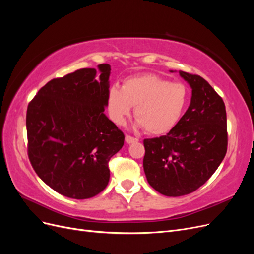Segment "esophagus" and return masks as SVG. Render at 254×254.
Segmentation results:
<instances>
[{
  "mask_svg": "<svg viewBox=\"0 0 254 254\" xmlns=\"http://www.w3.org/2000/svg\"><path fill=\"white\" fill-rule=\"evenodd\" d=\"M125 141L128 144H131V143H135V142H139V139H136V137H133L131 135H126L125 136Z\"/></svg>",
  "mask_w": 254,
  "mask_h": 254,
  "instance_id": "34e87169",
  "label": "esophagus"
}]
</instances>
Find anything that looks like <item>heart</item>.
<instances>
[{"label": "heart", "mask_w": 254, "mask_h": 254, "mask_svg": "<svg viewBox=\"0 0 254 254\" xmlns=\"http://www.w3.org/2000/svg\"><path fill=\"white\" fill-rule=\"evenodd\" d=\"M189 99V90L181 82H170L157 75L145 74L126 79L122 89L113 86L107 95L111 120L124 125L132 106L136 127L149 134L167 133L178 124Z\"/></svg>", "instance_id": "heart-1"}]
</instances>
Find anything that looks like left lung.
<instances>
[{
    "label": "left lung",
    "mask_w": 254,
    "mask_h": 254,
    "mask_svg": "<svg viewBox=\"0 0 254 254\" xmlns=\"http://www.w3.org/2000/svg\"><path fill=\"white\" fill-rule=\"evenodd\" d=\"M179 75L191 88L187 112L166 135L144 140L146 178L168 197L188 195L200 188L218 168L228 146L222 98L199 75L183 71Z\"/></svg>",
    "instance_id": "1"
}]
</instances>
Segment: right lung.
Returning <instances> with one entry per match:
<instances>
[{"mask_svg":"<svg viewBox=\"0 0 254 254\" xmlns=\"http://www.w3.org/2000/svg\"><path fill=\"white\" fill-rule=\"evenodd\" d=\"M80 68L42 87L28 104V158L57 193L88 199L110 178L109 160L125 136L105 114L111 66Z\"/></svg>","mask_w":254,"mask_h":254,"instance_id":"1","label":"right lung"}]
</instances>
